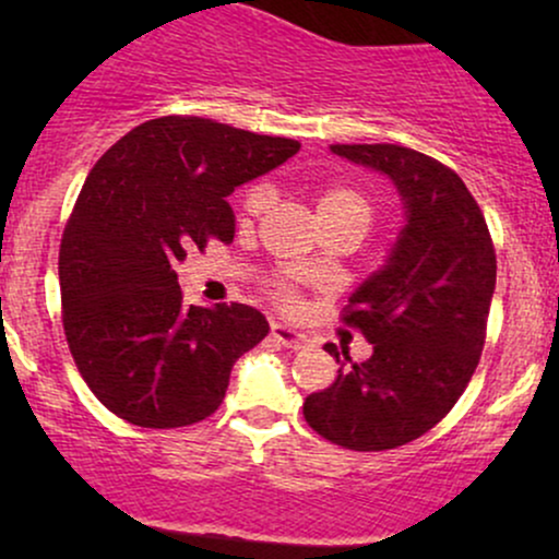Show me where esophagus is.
<instances>
[{
	"label": "esophagus",
	"instance_id": "esophagus-1",
	"mask_svg": "<svg viewBox=\"0 0 559 559\" xmlns=\"http://www.w3.org/2000/svg\"><path fill=\"white\" fill-rule=\"evenodd\" d=\"M273 338L275 342H281L284 346H288V349H299V346L307 344V336L297 329H292V325L286 323H273Z\"/></svg>",
	"mask_w": 559,
	"mask_h": 559
}]
</instances>
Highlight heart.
<instances>
[{
    "label": "heart",
    "mask_w": 559,
    "mask_h": 559,
    "mask_svg": "<svg viewBox=\"0 0 559 559\" xmlns=\"http://www.w3.org/2000/svg\"><path fill=\"white\" fill-rule=\"evenodd\" d=\"M267 204H271V189L262 183L252 186L247 191V199H243V210L249 215H260ZM318 217L349 221L365 234L370 228V223H373V202L360 189H355V186L333 183L329 189H323V194L318 199Z\"/></svg>",
    "instance_id": "obj_1"
}]
</instances>
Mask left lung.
I'll list each match as a JSON object with an SVG mask.
<instances>
[{
	"label": "left lung",
	"mask_w": 559,
	"mask_h": 559,
	"mask_svg": "<svg viewBox=\"0 0 559 559\" xmlns=\"http://www.w3.org/2000/svg\"><path fill=\"white\" fill-rule=\"evenodd\" d=\"M394 183L404 226L386 260L352 292L344 320L373 344L305 400V420L333 444L381 452L418 439L460 400L480 360L497 284L484 213L463 178L400 144H331ZM336 357V344H325Z\"/></svg>",
	"instance_id": "1"
}]
</instances>
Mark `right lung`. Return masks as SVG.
<instances>
[{"label":"right lung","mask_w":559,"mask_h":559,"mask_svg":"<svg viewBox=\"0 0 559 559\" xmlns=\"http://www.w3.org/2000/svg\"><path fill=\"white\" fill-rule=\"evenodd\" d=\"M299 152L207 118L128 131L88 173L60 247L62 325L83 381L141 428H181L221 407L234 362L271 325L249 305H186L176 265L234 241L228 194Z\"/></svg>","instance_id":"obj_1"}]
</instances>
